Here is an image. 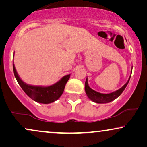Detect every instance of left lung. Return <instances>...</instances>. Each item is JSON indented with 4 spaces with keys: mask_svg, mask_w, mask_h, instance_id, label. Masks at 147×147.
<instances>
[{
    "mask_svg": "<svg viewBox=\"0 0 147 147\" xmlns=\"http://www.w3.org/2000/svg\"><path fill=\"white\" fill-rule=\"evenodd\" d=\"M131 73H132V71H131ZM130 78H131V76H130L128 82H126L121 88H119V90L114 91V92L109 94L101 93V92H97V91L92 90V89L90 88V86H88V79L86 78V80L85 82L86 93L88 97L90 100H92V102L95 103H97V104H105V103L111 102H112V101L115 100L116 98H117V97L122 93L123 91H124V89L126 88V86L129 84Z\"/></svg>",
    "mask_w": 147,
    "mask_h": 147,
    "instance_id": "1",
    "label": "left lung"
}]
</instances>
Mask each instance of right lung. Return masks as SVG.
Wrapping results in <instances>:
<instances>
[{
    "label": "right lung",
    "mask_w": 147,
    "mask_h": 147,
    "mask_svg": "<svg viewBox=\"0 0 147 147\" xmlns=\"http://www.w3.org/2000/svg\"><path fill=\"white\" fill-rule=\"evenodd\" d=\"M13 70H14L15 78L26 95L35 102L45 104L55 102L63 94L65 84L70 77V75H65L57 83L49 86H32L29 85L22 81L16 72L14 63H13Z\"/></svg>",
    "instance_id": "obj_1"
}]
</instances>
